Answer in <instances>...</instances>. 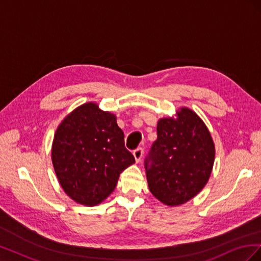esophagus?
Instances as JSON below:
<instances>
[{
	"label": "esophagus",
	"mask_w": 261,
	"mask_h": 261,
	"mask_svg": "<svg viewBox=\"0 0 261 261\" xmlns=\"http://www.w3.org/2000/svg\"><path fill=\"white\" fill-rule=\"evenodd\" d=\"M133 154H134V156H135V160H136V162H139L141 158H143V154H144V149L141 148V147H139V148H137V149L134 150Z\"/></svg>",
	"instance_id": "1"
}]
</instances>
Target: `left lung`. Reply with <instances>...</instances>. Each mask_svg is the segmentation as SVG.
Wrapping results in <instances>:
<instances>
[{"label": "left lung", "mask_w": 261, "mask_h": 261, "mask_svg": "<svg viewBox=\"0 0 261 261\" xmlns=\"http://www.w3.org/2000/svg\"><path fill=\"white\" fill-rule=\"evenodd\" d=\"M158 138L145 158L149 189L161 202L177 206L207 184L215 162V145L206 125L192 110L161 118Z\"/></svg>", "instance_id": "1"}]
</instances>
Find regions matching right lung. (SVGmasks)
I'll use <instances>...</instances> for the list:
<instances>
[{
    "instance_id": "1",
    "label": "right lung",
    "mask_w": 261,
    "mask_h": 261,
    "mask_svg": "<svg viewBox=\"0 0 261 261\" xmlns=\"http://www.w3.org/2000/svg\"><path fill=\"white\" fill-rule=\"evenodd\" d=\"M52 162L64 192L78 203L105 200L121 173L135 162L115 115L86 103L64 118L55 133Z\"/></svg>"
}]
</instances>
